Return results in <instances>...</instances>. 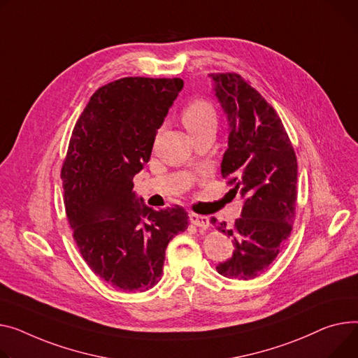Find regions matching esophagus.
Masks as SVG:
<instances>
[{"instance_id": "34e87169", "label": "esophagus", "mask_w": 358, "mask_h": 358, "mask_svg": "<svg viewBox=\"0 0 358 358\" xmlns=\"http://www.w3.org/2000/svg\"><path fill=\"white\" fill-rule=\"evenodd\" d=\"M189 222L201 229H207L210 226V219L207 216H201V214L196 213H189Z\"/></svg>"}]
</instances>
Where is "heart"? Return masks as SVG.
<instances>
[{
  "label": "heart",
  "mask_w": 358,
  "mask_h": 358,
  "mask_svg": "<svg viewBox=\"0 0 358 358\" xmlns=\"http://www.w3.org/2000/svg\"><path fill=\"white\" fill-rule=\"evenodd\" d=\"M182 122L189 134H197L206 129L217 128V112L206 99H194L189 102L181 113Z\"/></svg>",
  "instance_id": "b5f03b06"
}]
</instances>
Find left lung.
<instances>
[{
    "mask_svg": "<svg viewBox=\"0 0 358 358\" xmlns=\"http://www.w3.org/2000/svg\"><path fill=\"white\" fill-rule=\"evenodd\" d=\"M208 76L229 124L222 176L233 185L230 192L245 199L234 227L211 219L234 245L231 257L216 269L226 278L249 280L268 271L292 231L296 155L275 109L241 75Z\"/></svg>",
    "mask_w": 358,
    "mask_h": 358,
    "instance_id": "obj_1",
    "label": "left lung"
}]
</instances>
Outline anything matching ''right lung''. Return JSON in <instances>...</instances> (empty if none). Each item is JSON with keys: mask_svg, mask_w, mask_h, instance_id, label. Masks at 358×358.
I'll return each mask as SVG.
<instances>
[{"mask_svg": "<svg viewBox=\"0 0 358 358\" xmlns=\"http://www.w3.org/2000/svg\"><path fill=\"white\" fill-rule=\"evenodd\" d=\"M182 86L180 78H124L99 87L78 119L62 166L79 252L94 275L124 292L155 287L166 246L188 227L182 207L157 211L132 192Z\"/></svg>", "mask_w": 358, "mask_h": 358, "instance_id": "right-lung-1", "label": "right lung"}]
</instances>
